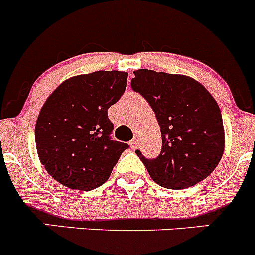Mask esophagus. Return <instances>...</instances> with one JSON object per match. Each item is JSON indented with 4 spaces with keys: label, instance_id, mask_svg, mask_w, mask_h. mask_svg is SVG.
<instances>
[{
    "label": "esophagus",
    "instance_id": "1",
    "mask_svg": "<svg viewBox=\"0 0 255 255\" xmlns=\"http://www.w3.org/2000/svg\"><path fill=\"white\" fill-rule=\"evenodd\" d=\"M129 145H130V148H132V149H137V146H138V139H137V138H134L133 140H130Z\"/></svg>",
    "mask_w": 255,
    "mask_h": 255
}]
</instances>
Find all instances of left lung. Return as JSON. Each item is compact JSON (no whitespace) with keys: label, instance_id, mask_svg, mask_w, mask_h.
I'll list each match as a JSON object with an SVG mask.
<instances>
[{"label":"left lung","instance_id":"1","mask_svg":"<svg viewBox=\"0 0 255 255\" xmlns=\"http://www.w3.org/2000/svg\"><path fill=\"white\" fill-rule=\"evenodd\" d=\"M132 89L155 112L160 126L158 158L137 155L151 179L166 189L181 190L199 184L220 163L225 150V128L217 102L201 82L180 74L139 69Z\"/></svg>","mask_w":255,"mask_h":255}]
</instances>
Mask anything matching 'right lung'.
<instances>
[{"mask_svg":"<svg viewBox=\"0 0 255 255\" xmlns=\"http://www.w3.org/2000/svg\"><path fill=\"white\" fill-rule=\"evenodd\" d=\"M128 73L94 71L61 82L40 109L35 146L49 175L73 190L90 191L109 180L128 144L111 140L107 110L126 90Z\"/></svg>","mask_w":255,"mask_h":255,"instance_id":"1","label":"right lung"}]
</instances>
